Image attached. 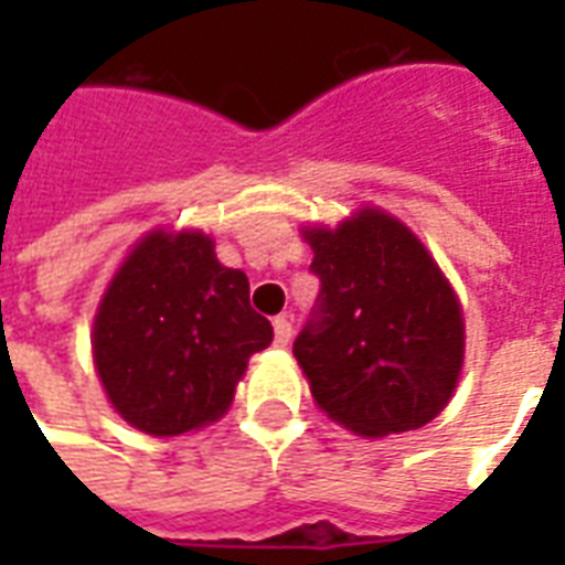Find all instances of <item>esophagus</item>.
I'll return each instance as SVG.
<instances>
[{
  "label": "esophagus",
  "instance_id": "esophagus-1",
  "mask_svg": "<svg viewBox=\"0 0 565 565\" xmlns=\"http://www.w3.org/2000/svg\"><path fill=\"white\" fill-rule=\"evenodd\" d=\"M275 345H287L292 337V322L287 317H275Z\"/></svg>",
  "mask_w": 565,
  "mask_h": 565
}]
</instances>
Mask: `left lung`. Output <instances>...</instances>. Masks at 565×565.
Segmentation results:
<instances>
[{"label": "left lung", "mask_w": 565, "mask_h": 565, "mask_svg": "<svg viewBox=\"0 0 565 565\" xmlns=\"http://www.w3.org/2000/svg\"><path fill=\"white\" fill-rule=\"evenodd\" d=\"M319 296L292 354L317 404L361 437L428 425L463 366V310L404 222L363 207L308 228Z\"/></svg>", "instance_id": "1"}]
</instances>
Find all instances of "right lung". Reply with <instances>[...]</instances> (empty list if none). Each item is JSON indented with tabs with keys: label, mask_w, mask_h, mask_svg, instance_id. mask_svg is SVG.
I'll list each match as a JSON object with an SVG mask.
<instances>
[{
	"label": "right lung",
	"mask_w": 565,
	"mask_h": 565,
	"mask_svg": "<svg viewBox=\"0 0 565 565\" xmlns=\"http://www.w3.org/2000/svg\"><path fill=\"white\" fill-rule=\"evenodd\" d=\"M273 326L248 305V278L216 260L202 231H152L108 284L93 319V361L114 411L175 437L228 411L248 358Z\"/></svg>",
	"instance_id": "add662e5"
}]
</instances>
